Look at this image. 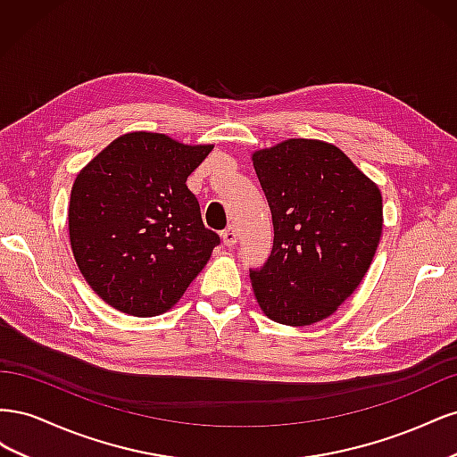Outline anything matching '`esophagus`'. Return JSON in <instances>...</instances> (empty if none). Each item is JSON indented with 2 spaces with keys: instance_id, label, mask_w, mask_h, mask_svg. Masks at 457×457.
Masks as SVG:
<instances>
[{
  "instance_id": "esophagus-1",
  "label": "esophagus",
  "mask_w": 457,
  "mask_h": 457,
  "mask_svg": "<svg viewBox=\"0 0 457 457\" xmlns=\"http://www.w3.org/2000/svg\"><path fill=\"white\" fill-rule=\"evenodd\" d=\"M220 238H223L225 245L234 247V245H237V242H238V232H237V228H234V227H227L223 232H220Z\"/></svg>"
}]
</instances>
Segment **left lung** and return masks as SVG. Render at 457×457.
<instances>
[{
    "label": "left lung",
    "instance_id": "obj_1",
    "mask_svg": "<svg viewBox=\"0 0 457 457\" xmlns=\"http://www.w3.org/2000/svg\"><path fill=\"white\" fill-rule=\"evenodd\" d=\"M252 160L274 225L267 262L250 270L259 307L286 326L320 322L371 265L383 228L381 192L324 141L287 139Z\"/></svg>",
    "mask_w": 457,
    "mask_h": 457
}]
</instances>
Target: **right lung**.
Returning a JSON list of instances; mask_svg holds the SVG:
<instances>
[{"instance_id": "add662e5", "label": "right lung", "mask_w": 457, "mask_h": 457, "mask_svg": "<svg viewBox=\"0 0 457 457\" xmlns=\"http://www.w3.org/2000/svg\"><path fill=\"white\" fill-rule=\"evenodd\" d=\"M213 145L162 133L118 137L76 177L68 230L93 292L131 316H158L183 297L219 245L202 223L188 175Z\"/></svg>"}]
</instances>
